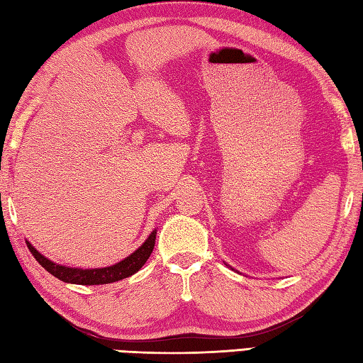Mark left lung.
<instances>
[{
	"instance_id": "1",
	"label": "left lung",
	"mask_w": 363,
	"mask_h": 363,
	"mask_svg": "<svg viewBox=\"0 0 363 363\" xmlns=\"http://www.w3.org/2000/svg\"><path fill=\"white\" fill-rule=\"evenodd\" d=\"M226 265H228V264H226Z\"/></svg>"
}]
</instances>
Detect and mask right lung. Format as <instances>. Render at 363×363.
<instances>
[{
  "instance_id": "add662e5",
  "label": "right lung",
  "mask_w": 363,
  "mask_h": 363,
  "mask_svg": "<svg viewBox=\"0 0 363 363\" xmlns=\"http://www.w3.org/2000/svg\"><path fill=\"white\" fill-rule=\"evenodd\" d=\"M156 234H157V229H154L148 235V238L142 243V246H138L133 254H129L128 257L117 262V264H113L111 267H103V268H72V267L60 265V264H56V262L50 260L48 257H45L43 254L38 252L28 240H26V245L38 264H40L46 272L51 273L54 277H57V279L68 284H78V285H103V284L121 281L125 279V277H129L134 273H137L151 256V252L154 250V243H156Z\"/></svg>"
}]
</instances>
